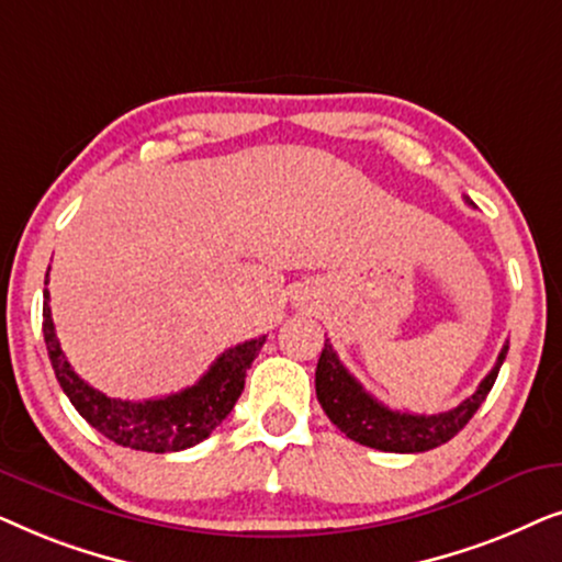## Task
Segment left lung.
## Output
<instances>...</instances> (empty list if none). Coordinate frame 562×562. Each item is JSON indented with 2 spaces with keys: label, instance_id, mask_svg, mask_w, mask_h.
I'll use <instances>...</instances> for the list:
<instances>
[{
  "label": "left lung",
  "instance_id": "8db88e82",
  "mask_svg": "<svg viewBox=\"0 0 562 562\" xmlns=\"http://www.w3.org/2000/svg\"><path fill=\"white\" fill-rule=\"evenodd\" d=\"M506 350H509V342L498 352L496 366L491 368V373L479 383V389L465 402H460L456 409L440 414H409L389 409L386 404L373 398L352 379L329 340H325V350L319 356L314 386H317V398L329 422L340 432L348 435L350 440L383 452H425L452 440L471 422L479 406L486 402L488 391L494 389Z\"/></svg>",
  "mask_w": 562,
  "mask_h": 562
}]
</instances>
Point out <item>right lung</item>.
<instances>
[{
    "label": "right lung",
    "instance_id": "add662e5",
    "mask_svg": "<svg viewBox=\"0 0 562 562\" xmlns=\"http://www.w3.org/2000/svg\"><path fill=\"white\" fill-rule=\"evenodd\" d=\"M48 283V276H45ZM48 289L43 291V335L56 379L74 409L99 429L106 440L143 452H179L194 448L214 432V427L233 412L245 389V375L263 348L266 335L235 345L214 360L194 386L179 394L122 402L89 386L68 363L53 327Z\"/></svg>",
    "mask_w": 562,
    "mask_h": 562
}]
</instances>
